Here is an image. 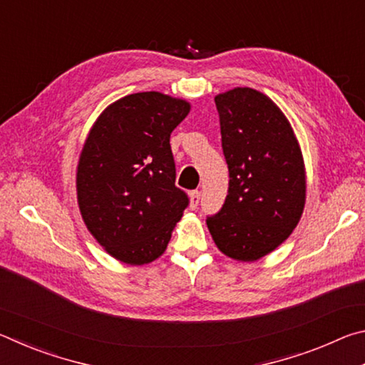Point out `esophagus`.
<instances>
[{"mask_svg": "<svg viewBox=\"0 0 365 365\" xmlns=\"http://www.w3.org/2000/svg\"><path fill=\"white\" fill-rule=\"evenodd\" d=\"M200 200H201L200 191H191V193H190V207L196 209L197 205H200Z\"/></svg>", "mask_w": 365, "mask_h": 365, "instance_id": "1", "label": "esophagus"}]
</instances>
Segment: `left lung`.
I'll list each match as a JSON object with an SVG mask.
<instances>
[{"mask_svg": "<svg viewBox=\"0 0 365 365\" xmlns=\"http://www.w3.org/2000/svg\"><path fill=\"white\" fill-rule=\"evenodd\" d=\"M228 195L206 224L217 248L242 262L279 248L306 205V169L292 123L269 96L237 86L214 98Z\"/></svg>", "mask_w": 365, "mask_h": 365, "instance_id": "left-lung-1", "label": "left lung"}]
</instances>
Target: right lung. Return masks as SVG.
Wrapping results in <instances>:
<instances>
[{
	"label": "right lung",
	"instance_id": "obj_1",
	"mask_svg": "<svg viewBox=\"0 0 365 365\" xmlns=\"http://www.w3.org/2000/svg\"><path fill=\"white\" fill-rule=\"evenodd\" d=\"M190 109L180 98L143 91L109 104L90 128L77 165L78 209L117 261H156L188 206L175 187L170 133Z\"/></svg>",
	"mask_w": 365,
	"mask_h": 365
}]
</instances>
